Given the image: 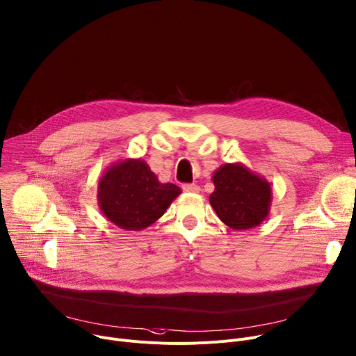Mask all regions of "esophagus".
Here are the masks:
<instances>
[{
    "label": "esophagus",
    "mask_w": 356,
    "mask_h": 356,
    "mask_svg": "<svg viewBox=\"0 0 356 356\" xmlns=\"http://www.w3.org/2000/svg\"><path fill=\"white\" fill-rule=\"evenodd\" d=\"M183 190L187 193H200V186L197 184H183Z\"/></svg>",
    "instance_id": "34e87169"
}]
</instances>
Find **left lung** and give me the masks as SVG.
<instances>
[{
	"label": "left lung",
	"mask_w": 356,
	"mask_h": 356,
	"mask_svg": "<svg viewBox=\"0 0 356 356\" xmlns=\"http://www.w3.org/2000/svg\"><path fill=\"white\" fill-rule=\"evenodd\" d=\"M211 180L216 190L210 194V204L225 225L242 231L255 228L266 220L272 187L264 176L236 162L218 168Z\"/></svg>",
	"instance_id": "8db88e82"
}]
</instances>
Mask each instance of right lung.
Here are the masks:
<instances>
[{
	"label": "right lung",
	"instance_id": "1",
	"mask_svg": "<svg viewBox=\"0 0 356 356\" xmlns=\"http://www.w3.org/2000/svg\"><path fill=\"white\" fill-rule=\"evenodd\" d=\"M181 190L161 183L142 159L113 163L98 180V207L114 225L125 231H142L158 221Z\"/></svg>",
	"mask_w": 356,
	"mask_h": 356
}]
</instances>
